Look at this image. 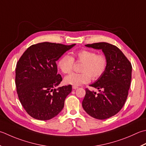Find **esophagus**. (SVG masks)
Here are the masks:
<instances>
[{"instance_id": "obj_1", "label": "esophagus", "mask_w": 146, "mask_h": 146, "mask_svg": "<svg viewBox=\"0 0 146 146\" xmlns=\"http://www.w3.org/2000/svg\"><path fill=\"white\" fill-rule=\"evenodd\" d=\"M72 87H73V89H76V88H78V87H77V86H74V85H73V86Z\"/></svg>"}]
</instances>
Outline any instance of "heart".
<instances>
[{"label":"heart","instance_id":"1","mask_svg":"<svg viewBox=\"0 0 146 146\" xmlns=\"http://www.w3.org/2000/svg\"><path fill=\"white\" fill-rule=\"evenodd\" d=\"M74 59L82 62L80 73H73L64 78L66 84L78 86L89 82L92 78L96 80L101 77L106 70L108 61L103 54H97L89 50H81L73 53L71 57L63 55L59 59L58 66L64 74H69L73 70Z\"/></svg>","mask_w":146,"mask_h":146}]
</instances>
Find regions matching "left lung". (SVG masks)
<instances>
[{
    "instance_id": "1",
    "label": "left lung",
    "mask_w": 146,
    "mask_h": 146,
    "mask_svg": "<svg viewBox=\"0 0 146 146\" xmlns=\"http://www.w3.org/2000/svg\"><path fill=\"white\" fill-rule=\"evenodd\" d=\"M85 46L101 49L108 65L103 75L90 85L99 92L86 88L82 106L94 118H109L118 113L126 101L132 79V64L118 47L109 43H94Z\"/></svg>"
}]
</instances>
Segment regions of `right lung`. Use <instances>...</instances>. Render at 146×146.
I'll use <instances>...</instances> for the list:
<instances>
[{
    "mask_svg": "<svg viewBox=\"0 0 146 146\" xmlns=\"http://www.w3.org/2000/svg\"><path fill=\"white\" fill-rule=\"evenodd\" d=\"M76 44L42 42L28 47L17 62L15 84L19 101L27 113L48 120L63 109L71 85L55 88L62 81L56 61Z\"/></svg>",
    "mask_w": 146,
    "mask_h": 146,
    "instance_id": "obj_1",
    "label": "right lung"
}]
</instances>
